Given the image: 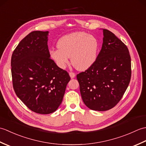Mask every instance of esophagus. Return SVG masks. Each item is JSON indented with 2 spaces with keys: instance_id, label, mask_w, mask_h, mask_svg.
Masks as SVG:
<instances>
[{
  "instance_id": "1",
  "label": "esophagus",
  "mask_w": 146,
  "mask_h": 146,
  "mask_svg": "<svg viewBox=\"0 0 146 146\" xmlns=\"http://www.w3.org/2000/svg\"><path fill=\"white\" fill-rule=\"evenodd\" d=\"M69 75H70V77H71V78H73L75 76V73H73V72H70L69 73Z\"/></svg>"
}]
</instances>
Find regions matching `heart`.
Listing matches in <instances>:
<instances>
[{
	"mask_svg": "<svg viewBox=\"0 0 146 146\" xmlns=\"http://www.w3.org/2000/svg\"><path fill=\"white\" fill-rule=\"evenodd\" d=\"M58 49L50 51L51 58L61 68H64L71 57V63L78 70H85L97 60L99 42L95 36L85 32H75L58 40Z\"/></svg>",
	"mask_w": 146,
	"mask_h": 146,
	"instance_id": "obj_1",
	"label": "heart"
}]
</instances>
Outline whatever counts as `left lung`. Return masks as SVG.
<instances>
[{
	"instance_id": "8db88e82",
	"label": "left lung",
	"mask_w": 146,
	"mask_h": 146,
	"mask_svg": "<svg viewBox=\"0 0 146 146\" xmlns=\"http://www.w3.org/2000/svg\"><path fill=\"white\" fill-rule=\"evenodd\" d=\"M97 60L76 75L82 100L90 109L106 111L119 103L131 78V59L127 46L107 29Z\"/></svg>"
}]
</instances>
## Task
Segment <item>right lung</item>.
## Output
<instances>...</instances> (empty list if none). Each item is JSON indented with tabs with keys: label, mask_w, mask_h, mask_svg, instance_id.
<instances>
[{
	"label": "right lung",
	"mask_w": 146,
	"mask_h": 146,
	"mask_svg": "<svg viewBox=\"0 0 146 146\" xmlns=\"http://www.w3.org/2000/svg\"><path fill=\"white\" fill-rule=\"evenodd\" d=\"M48 31H35L23 38L11 57L15 94L31 110L54 112L61 104L70 76L50 58Z\"/></svg>",
	"instance_id": "obj_1"
}]
</instances>
